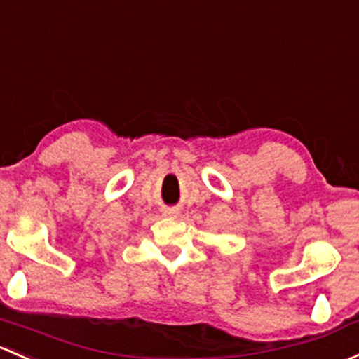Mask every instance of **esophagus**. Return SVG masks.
<instances>
[{
	"label": "esophagus",
	"instance_id": "obj_1",
	"mask_svg": "<svg viewBox=\"0 0 359 359\" xmlns=\"http://www.w3.org/2000/svg\"><path fill=\"white\" fill-rule=\"evenodd\" d=\"M163 215H167V217H173V215H175V210H172V208L163 210Z\"/></svg>",
	"mask_w": 359,
	"mask_h": 359
}]
</instances>
